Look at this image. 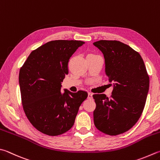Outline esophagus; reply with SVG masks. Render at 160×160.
Returning <instances> with one entry per match:
<instances>
[{
  "mask_svg": "<svg viewBox=\"0 0 160 160\" xmlns=\"http://www.w3.org/2000/svg\"><path fill=\"white\" fill-rule=\"evenodd\" d=\"M92 98V93H88V99H91Z\"/></svg>",
  "mask_w": 160,
  "mask_h": 160,
  "instance_id": "1",
  "label": "esophagus"
}]
</instances>
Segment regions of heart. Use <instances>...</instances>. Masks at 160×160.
Listing matches in <instances>:
<instances>
[{
    "instance_id": "heart-1",
    "label": "heart",
    "mask_w": 160,
    "mask_h": 160,
    "mask_svg": "<svg viewBox=\"0 0 160 160\" xmlns=\"http://www.w3.org/2000/svg\"><path fill=\"white\" fill-rule=\"evenodd\" d=\"M90 56H97L94 55V54H90V55H89L88 57H90Z\"/></svg>"
}]
</instances>
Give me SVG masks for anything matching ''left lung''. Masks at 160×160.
Here are the masks:
<instances>
[{
  "instance_id": "obj_1",
  "label": "left lung",
  "mask_w": 160,
  "mask_h": 160,
  "mask_svg": "<svg viewBox=\"0 0 160 160\" xmlns=\"http://www.w3.org/2000/svg\"><path fill=\"white\" fill-rule=\"evenodd\" d=\"M103 53L105 72L113 89L110 98L92 95L96 103L94 124L99 131L116 136L128 131L139 119L149 90V77L139 53L117 40L93 43Z\"/></svg>"
}]
</instances>
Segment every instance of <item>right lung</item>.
Listing matches in <instances>:
<instances>
[{
    "mask_svg": "<svg viewBox=\"0 0 160 160\" xmlns=\"http://www.w3.org/2000/svg\"><path fill=\"white\" fill-rule=\"evenodd\" d=\"M84 42L53 40L33 50L19 75L22 102L33 127L49 136H58L72 128L79 107L88 97L83 90L61 92L68 74V62Z\"/></svg>",
    "mask_w": 160,
    "mask_h": 160,
    "instance_id": "obj_1",
    "label": "right lung"
}]
</instances>
